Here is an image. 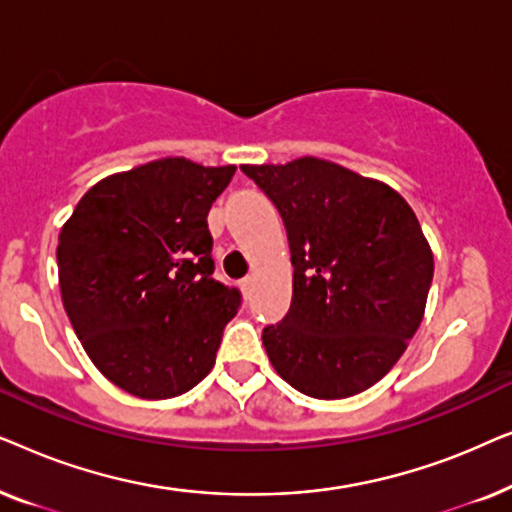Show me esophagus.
I'll return each mask as SVG.
<instances>
[{
    "mask_svg": "<svg viewBox=\"0 0 512 512\" xmlns=\"http://www.w3.org/2000/svg\"><path fill=\"white\" fill-rule=\"evenodd\" d=\"M251 286H254V277H244L242 282H240V289H242V293L247 298H249V293H251Z\"/></svg>",
    "mask_w": 512,
    "mask_h": 512,
    "instance_id": "esophagus-1",
    "label": "esophagus"
}]
</instances>
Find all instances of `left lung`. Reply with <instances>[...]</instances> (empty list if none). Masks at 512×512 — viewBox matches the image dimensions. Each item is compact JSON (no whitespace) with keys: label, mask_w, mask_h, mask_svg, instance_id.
<instances>
[{"label":"left lung","mask_w":512,"mask_h":512,"mask_svg":"<svg viewBox=\"0 0 512 512\" xmlns=\"http://www.w3.org/2000/svg\"><path fill=\"white\" fill-rule=\"evenodd\" d=\"M279 209L293 298L263 345L282 380L312 398H347L394 368L422 324L433 254L394 188L321 158L242 165Z\"/></svg>","instance_id":"1"}]
</instances>
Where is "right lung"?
Instances as JSON below:
<instances>
[{"mask_svg":"<svg viewBox=\"0 0 512 512\" xmlns=\"http://www.w3.org/2000/svg\"><path fill=\"white\" fill-rule=\"evenodd\" d=\"M233 174L151 160L97 181L60 230L67 317L97 370L132 396L186 394L214 368L240 291L212 277L207 214Z\"/></svg>","mask_w":512,"mask_h":512,"instance_id":"obj_1","label":"right lung"}]
</instances>
